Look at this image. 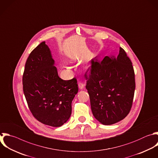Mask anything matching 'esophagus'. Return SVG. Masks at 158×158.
Here are the masks:
<instances>
[{
  "label": "esophagus",
  "instance_id": "1",
  "mask_svg": "<svg viewBox=\"0 0 158 158\" xmlns=\"http://www.w3.org/2000/svg\"><path fill=\"white\" fill-rule=\"evenodd\" d=\"M85 87V84H83L81 82H79L78 83V88L80 89H83Z\"/></svg>",
  "mask_w": 158,
  "mask_h": 158
}]
</instances>
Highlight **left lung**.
<instances>
[{"label": "left lung", "mask_w": 158, "mask_h": 158, "mask_svg": "<svg viewBox=\"0 0 158 158\" xmlns=\"http://www.w3.org/2000/svg\"><path fill=\"white\" fill-rule=\"evenodd\" d=\"M86 78L91 110L97 120L109 125L128 114L135 89V73L122 48L117 56H106L101 62L93 60L91 73Z\"/></svg>", "instance_id": "1"}]
</instances>
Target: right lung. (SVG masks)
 <instances>
[{
	"label": "right lung",
	"instance_id": "add662e5",
	"mask_svg": "<svg viewBox=\"0 0 158 158\" xmlns=\"http://www.w3.org/2000/svg\"><path fill=\"white\" fill-rule=\"evenodd\" d=\"M45 41L30 54L23 76V93L30 110L40 122L58 127L69 119L72 102L78 91L74 78L63 80Z\"/></svg>",
	"mask_w": 158,
	"mask_h": 158
}]
</instances>
